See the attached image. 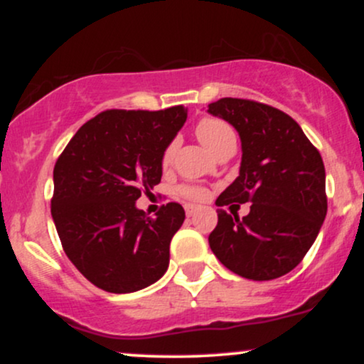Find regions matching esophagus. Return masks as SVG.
Returning a JSON list of instances; mask_svg holds the SVG:
<instances>
[{"instance_id": "1", "label": "esophagus", "mask_w": 364, "mask_h": 364, "mask_svg": "<svg viewBox=\"0 0 364 364\" xmlns=\"http://www.w3.org/2000/svg\"><path fill=\"white\" fill-rule=\"evenodd\" d=\"M185 210H186V215H188V217L195 215V212H196V205H193V203H186V205H185Z\"/></svg>"}]
</instances>
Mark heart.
<instances>
[{"label":"heart","instance_id":"heart-1","mask_svg":"<svg viewBox=\"0 0 364 364\" xmlns=\"http://www.w3.org/2000/svg\"><path fill=\"white\" fill-rule=\"evenodd\" d=\"M196 136H198L200 141L214 154L225 140L235 136V132H232V128L223 119L202 118L198 121V124H196ZM174 152H176V141H171L168 147H166L164 154H162V164L168 166L169 162L173 161ZM178 193L185 196L188 200H193V202H202V200L207 198V191L193 185L179 186Z\"/></svg>","mask_w":364,"mask_h":364}]
</instances>
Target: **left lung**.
Here are the masks:
<instances>
[{"label":"left lung","instance_id":"obj_1","mask_svg":"<svg viewBox=\"0 0 364 364\" xmlns=\"http://www.w3.org/2000/svg\"><path fill=\"white\" fill-rule=\"evenodd\" d=\"M207 112L236 128L243 152L240 176L215 205L252 203L243 219L217 208L210 250L245 279L281 277L303 260L327 215L320 152L289 114L267 104L224 97L208 104Z\"/></svg>","mask_w":364,"mask_h":364}]
</instances>
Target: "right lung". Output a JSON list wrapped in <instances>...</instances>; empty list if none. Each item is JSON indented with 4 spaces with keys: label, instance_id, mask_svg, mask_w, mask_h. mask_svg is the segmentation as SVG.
I'll use <instances>...</instances> for the list:
<instances>
[{
    "label": "right lung",
    "instance_id": "1",
    "mask_svg": "<svg viewBox=\"0 0 364 364\" xmlns=\"http://www.w3.org/2000/svg\"><path fill=\"white\" fill-rule=\"evenodd\" d=\"M186 116L183 106L104 111L58 157L54 225L66 257L99 289L135 292L168 270L169 245L185 210L171 202L152 219L135 202L161 183L162 154Z\"/></svg>",
    "mask_w": 364,
    "mask_h": 364
}]
</instances>
